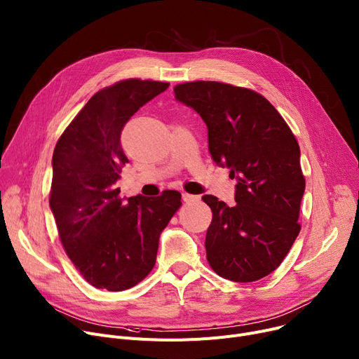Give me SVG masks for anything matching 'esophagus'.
<instances>
[{"mask_svg":"<svg viewBox=\"0 0 359 359\" xmlns=\"http://www.w3.org/2000/svg\"><path fill=\"white\" fill-rule=\"evenodd\" d=\"M183 201L184 202H195V201H199V196L190 195V194H183Z\"/></svg>","mask_w":359,"mask_h":359,"instance_id":"34e87169","label":"esophagus"}]
</instances>
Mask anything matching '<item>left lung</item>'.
Returning <instances> with one entry per match:
<instances>
[{
    "instance_id": "8db88e82",
    "label": "left lung",
    "mask_w": 359,
    "mask_h": 359,
    "mask_svg": "<svg viewBox=\"0 0 359 359\" xmlns=\"http://www.w3.org/2000/svg\"><path fill=\"white\" fill-rule=\"evenodd\" d=\"M175 97L194 108L208 127L212 160L236 179L235 205L217 196L206 258L218 276L236 283L273 273L300 232L304 194L299 142L278 111L258 92L213 81L184 82Z\"/></svg>"
}]
</instances>
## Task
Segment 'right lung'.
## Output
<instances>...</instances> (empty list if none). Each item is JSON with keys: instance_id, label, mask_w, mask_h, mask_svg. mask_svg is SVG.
I'll return each instance as SVG.
<instances>
[{"instance_id": "right-lung-1", "label": "right lung", "mask_w": 359, "mask_h": 359, "mask_svg": "<svg viewBox=\"0 0 359 359\" xmlns=\"http://www.w3.org/2000/svg\"><path fill=\"white\" fill-rule=\"evenodd\" d=\"M169 85L126 79L98 90L55 147L50 209L67 257L97 289L123 292L144 280L161 231L182 206L177 190L124 201L115 186L128 163L119 141L124 126Z\"/></svg>"}]
</instances>
